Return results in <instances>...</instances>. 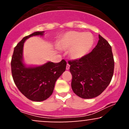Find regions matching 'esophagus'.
<instances>
[{"label": "esophagus", "instance_id": "1", "mask_svg": "<svg viewBox=\"0 0 129 129\" xmlns=\"http://www.w3.org/2000/svg\"><path fill=\"white\" fill-rule=\"evenodd\" d=\"M69 69H70V65L67 63V66H66V70H69Z\"/></svg>", "mask_w": 129, "mask_h": 129}]
</instances>
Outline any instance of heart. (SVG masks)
I'll return each mask as SVG.
<instances>
[{
    "label": "heart",
    "mask_w": 129,
    "mask_h": 129,
    "mask_svg": "<svg viewBox=\"0 0 129 129\" xmlns=\"http://www.w3.org/2000/svg\"><path fill=\"white\" fill-rule=\"evenodd\" d=\"M93 44V36L88 33L69 31L60 37L57 47L62 50L70 48V56L73 59H79L89 51Z\"/></svg>",
    "instance_id": "1"
}]
</instances>
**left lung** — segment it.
I'll return each mask as SVG.
<instances>
[{
  "instance_id": "1",
  "label": "left lung",
  "mask_w": 129,
  "mask_h": 129,
  "mask_svg": "<svg viewBox=\"0 0 129 129\" xmlns=\"http://www.w3.org/2000/svg\"><path fill=\"white\" fill-rule=\"evenodd\" d=\"M72 88L81 98L90 99L104 91L112 79L114 59L109 42L99 35L96 46L79 59L69 60Z\"/></svg>"
}]
</instances>
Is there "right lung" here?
Returning <instances> with one entry per match:
<instances>
[{"label":"right lung","instance_id":"1","mask_svg":"<svg viewBox=\"0 0 129 129\" xmlns=\"http://www.w3.org/2000/svg\"><path fill=\"white\" fill-rule=\"evenodd\" d=\"M44 31H36L24 37L14 49L11 62L14 82L19 91L33 101L47 100L52 94L56 80L65 72L67 62H48L38 67H26L23 63V47L25 41L33 36H42Z\"/></svg>","mask_w":129,"mask_h":129}]
</instances>
